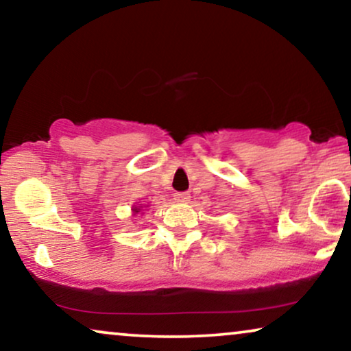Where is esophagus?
Instances as JSON below:
<instances>
[{
    "label": "esophagus",
    "instance_id": "obj_1",
    "mask_svg": "<svg viewBox=\"0 0 351 351\" xmlns=\"http://www.w3.org/2000/svg\"><path fill=\"white\" fill-rule=\"evenodd\" d=\"M190 193H176L174 195V199L177 201V203H189L190 201Z\"/></svg>",
    "mask_w": 351,
    "mask_h": 351
}]
</instances>
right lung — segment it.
Returning a JSON list of instances; mask_svg holds the SVG:
<instances>
[{"mask_svg": "<svg viewBox=\"0 0 351 351\" xmlns=\"http://www.w3.org/2000/svg\"><path fill=\"white\" fill-rule=\"evenodd\" d=\"M132 210H134V213H136V214H137V213H141V208H134Z\"/></svg>", "mask_w": 351, "mask_h": 351, "instance_id": "right-lung-1", "label": "right lung"}]
</instances>
